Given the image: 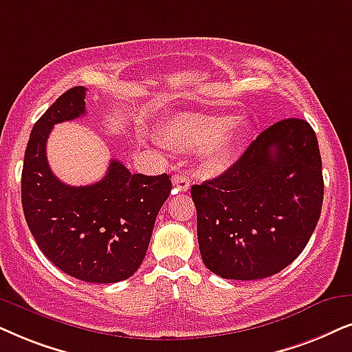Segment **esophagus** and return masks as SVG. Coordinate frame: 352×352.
Segmentation results:
<instances>
[{"label":"esophagus","mask_w":352,"mask_h":352,"mask_svg":"<svg viewBox=\"0 0 352 352\" xmlns=\"http://www.w3.org/2000/svg\"><path fill=\"white\" fill-rule=\"evenodd\" d=\"M173 185V190L179 193V191H188L190 188V177L185 175V173H179V175H175V179L172 182Z\"/></svg>","instance_id":"34e87169"}]
</instances>
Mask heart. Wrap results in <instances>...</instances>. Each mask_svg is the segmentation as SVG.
<instances>
[{
	"instance_id": "1",
	"label": "heart",
	"mask_w": 352,
	"mask_h": 352,
	"mask_svg": "<svg viewBox=\"0 0 352 352\" xmlns=\"http://www.w3.org/2000/svg\"><path fill=\"white\" fill-rule=\"evenodd\" d=\"M245 128L234 123L229 115L185 113L167 120L159 138L170 149L203 148V166L209 172H221L228 166Z\"/></svg>"
}]
</instances>
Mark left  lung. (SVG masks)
Listing matches in <instances>:
<instances>
[{
	"mask_svg": "<svg viewBox=\"0 0 352 352\" xmlns=\"http://www.w3.org/2000/svg\"><path fill=\"white\" fill-rule=\"evenodd\" d=\"M203 263L226 279L273 276L300 255L323 203L318 141L305 120L271 124L222 175L191 186Z\"/></svg>",
	"mask_w": 352,
	"mask_h": 352,
	"instance_id": "obj_1",
	"label": "left lung"
}]
</instances>
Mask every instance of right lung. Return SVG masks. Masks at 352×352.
<instances>
[{
  "label": "right lung",
  "instance_id": "obj_1",
  "mask_svg": "<svg viewBox=\"0 0 352 352\" xmlns=\"http://www.w3.org/2000/svg\"><path fill=\"white\" fill-rule=\"evenodd\" d=\"M86 87L66 91L37 120L22 167L25 221L43 255L63 273L86 283H118L135 274L148 252L159 209L172 190L167 173H131L112 161L100 182L71 186L47 161L56 123L86 113Z\"/></svg>",
  "mask_w": 352,
  "mask_h": 352
}]
</instances>
